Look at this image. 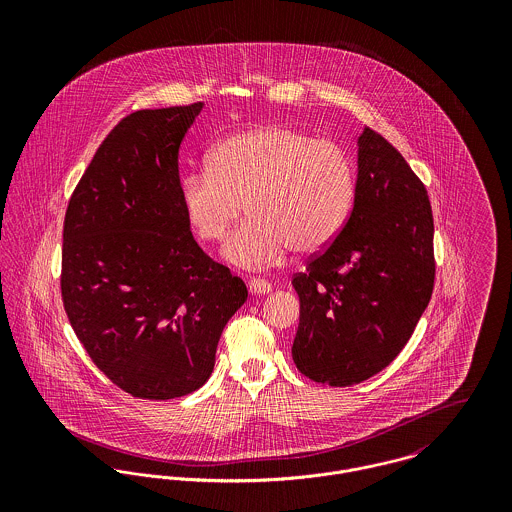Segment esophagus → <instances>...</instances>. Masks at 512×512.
Wrapping results in <instances>:
<instances>
[{
    "label": "esophagus",
    "mask_w": 512,
    "mask_h": 512,
    "mask_svg": "<svg viewBox=\"0 0 512 512\" xmlns=\"http://www.w3.org/2000/svg\"><path fill=\"white\" fill-rule=\"evenodd\" d=\"M248 292L252 295H266V293L272 292V284L262 280V278H250L248 280Z\"/></svg>",
    "instance_id": "34e87169"
}]
</instances>
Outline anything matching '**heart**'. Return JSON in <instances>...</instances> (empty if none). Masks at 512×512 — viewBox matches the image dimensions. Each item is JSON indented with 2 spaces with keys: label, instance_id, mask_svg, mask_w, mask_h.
<instances>
[{
  "label": "heart",
  "instance_id": "obj_1",
  "mask_svg": "<svg viewBox=\"0 0 512 512\" xmlns=\"http://www.w3.org/2000/svg\"><path fill=\"white\" fill-rule=\"evenodd\" d=\"M349 153L331 140L284 124L226 136L207 155L205 171L181 181L185 219L205 242H220L240 217L224 258L240 268H268L290 250L311 254L343 228L355 199Z\"/></svg>",
  "mask_w": 512,
  "mask_h": 512
}]
</instances>
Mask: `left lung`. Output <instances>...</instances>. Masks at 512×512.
Listing matches in <instances>:
<instances>
[{"label":"left lung","mask_w":512,"mask_h":512,"mask_svg":"<svg viewBox=\"0 0 512 512\" xmlns=\"http://www.w3.org/2000/svg\"><path fill=\"white\" fill-rule=\"evenodd\" d=\"M434 219L426 187L400 151L365 128L357 140L351 217L292 284L293 363L307 378L351 386L390 365L434 292Z\"/></svg>","instance_id":"8db88e82"}]
</instances>
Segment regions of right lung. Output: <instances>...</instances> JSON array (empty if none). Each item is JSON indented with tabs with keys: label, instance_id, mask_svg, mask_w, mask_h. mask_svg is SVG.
Returning a JSON list of instances; mask_svg holds the SVG:
<instances>
[{
	"label": "right lung",
	"instance_id": "right-lung-1",
	"mask_svg": "<svg viewBox=\"0 0 512 512\" xmlns=\"http://www.w3.org/2000/svg\"><path fill=\"white\" fill-rule=\"evenodd\" d=\"M201 110L197 102L126 116L65 217V311L94 365L136 398L199 390L224 325L248 297L195 242L181 205L179 147Z\"/></svg>",
	"mask_w": 512,
	"mask_h": 512
}]
</instances>
